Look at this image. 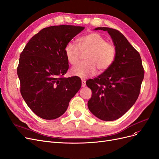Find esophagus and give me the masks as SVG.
Here are the masks:
<instances>
[{
    "instance_id": "esophagus-1",
    "label": "esophagus",
    "mask_w": 159,
    "mask_h": 159,
    "mask_svg": "<svg viewBox=\"0 0 159 159\" xmlns=\"http://www.w3.org/2000/svg\"><path fill=\"white\" fill-rule=\"evenodd\" d=\"M85 85H86L85 81L84 80H81V86H82V87H85Z\"/></svg>"
}]
</instances>
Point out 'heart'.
Wrapping results in <instances>:
<instances>
[{"label": "heart", "instance_id": "b5f03b06", "mask_svg": "<svg viewBox=\"0 0 159 159\" xmlns=\"http://www.w3.org/2000/svg\"><path fill=\"white\" fill-rule=\"evenodd\" d=\"M66 58L72 66L79 63L81 53H88L87 61L80 64L71 70V74L80 78H86L94 75L97 68L100 72L110 68L116 57L115 46L97 32H91L80 37L78 44L70 42L65 49Z\"/></svg>", "mask_w": 159, "mask_h": 159}]
</instances>
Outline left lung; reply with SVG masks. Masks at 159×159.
<instances>
[{"instance_id":"8db88e82","label":"left lung","mask_w":159,"mask_h":159,"mask_svg":"<svg viewBox=\"0 0 159 159\" xmlns=\"http://www.w3.org/2000/svg\"><path fill=\"white\" fill-rule=\"evenodd\" d=\"M95 30L107 31L116 48V57L109 68L97 78L86 81L92 92L88 106L101 120L114 121L123 116L135 103L145 71L139 53L121 32L107 27Z\"/></svg>"}]
</instances>
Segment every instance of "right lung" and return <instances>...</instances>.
<instances>
[{"label": "right lung", "instance_id": "1", "mask_svg": "<svg viewBox=\"0 0 159 159\" xmlns=\"http://www.w3.org/2000/svg\"><path fill=\"white\" fill-rule=\"evenodd\" d=\"M84 28L71 25L44 28L21 52L17 68L20 93L38 117L48 120L58 118L80 90L79 77L64 78L69 68L64 49Z\"/></svg>", "mask_w": 159, "mask_h": 159}]
</instances>
